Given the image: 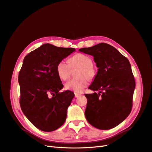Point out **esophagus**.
Here are the masks:
<instances>
[{
	"mask_svg": "<svg viewBox=\"0 0 152 152\" xmlns=\"http://www.w3.org/2000/svg\"><path fill=\"white\" fill-rule=\"evenodd\" d=\"M80 95H81V94H78V93H75V98H77V97L80 96Z\"/></svg>",
	"mask_w": 152,
	"mask_h": 152,
	"instance_id": "esophagus-1",
	"label": "esophagus"
}]
</instances>
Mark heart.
Here are the masks:
<instances>
[{
	"instance_id": "heart-1",
	"label": "heart",
	"mask_w": 152,
	"mask_h": 152,
	"mask_svg": "<svg viewBox=\"0 0 152 152\" xmlns=\"http://www.w3.org/2000/svg\"><path fill=\"white\" fill-rule=\"evenodd\" d=\"M93 60L90 56L83 53H77L72 57L69 62L66 60H61L57 65V72L60 79L65 80L70 75V66H78L80 69L78 72L77 78H72L66 82L65 87L66 89L80 92L87 86L88 80H92L96 75V71L93 66Z\"/></svg>"
}]
</instances>
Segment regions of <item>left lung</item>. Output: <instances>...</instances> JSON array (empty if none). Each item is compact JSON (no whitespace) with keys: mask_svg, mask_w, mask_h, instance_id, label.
<instances>
[{"mask_svg":"<svg viewBox=\"0 0 152 152\" xmlns=\"http://www.w3.org/2000/svg\"><path fill=\"white\" fill-rule=\"evenodd\" d=\"M78 50L92 56L98 67L88 88L99 93L85 94L87 99L86 119L98 129H113L125 120L132 110L135 82L129 60L105 43Z\"/></svg>","mask_w":152,"mask_h":152,"instance_id":"left-lung-1","label":"left lung"}]
</instances>
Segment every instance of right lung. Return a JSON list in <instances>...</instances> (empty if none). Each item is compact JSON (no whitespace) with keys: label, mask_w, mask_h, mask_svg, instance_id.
I'll return each mask as SVG.
<instances>
[{"label":"right lung","mask_w":152,"mask_h":152,"mask_svg":"<svg viewBox=\"0 0 152 152\" xmlns=\"http://www.w3.org/2000/svg\"><path fill=\"white\" fill-rule=\"evenodd\" d=\"M74 52V48L45 44L23 59L19 74L20 107L30 122L42 131L56 130L66 120L75 95L70 90L59 92L64 86L57 65Z\"/></svg>","instance_id":"add662e5"}]
</instances>
